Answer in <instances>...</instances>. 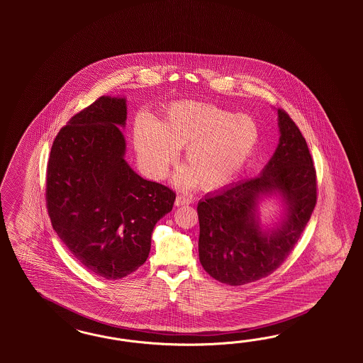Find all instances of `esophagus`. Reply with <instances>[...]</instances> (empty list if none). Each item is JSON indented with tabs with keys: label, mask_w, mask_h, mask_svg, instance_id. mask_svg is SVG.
<instances>
[{
	"label": "esophagus",
	"mask_w": 363,
	"mask_h": 363,
	"mask_svg": "<svg viewBox=\"0 0 363 363\" xmlns=\"http://www.w3.org/2000/svg\"><path fill=\"white\" fill-rule=\"evenodd\" d=\"M191 203L190 198L184 197V196H178L176 198V206H184V205H189Z\"/></svg>",
	"instance_id": "esophagus-1"
}]
</instances>
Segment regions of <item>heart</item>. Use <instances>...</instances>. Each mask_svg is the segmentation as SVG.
<instances>
[{"label":"heart","mask_w":363,"mask_h":363,"mask_svg":"<svg viewBox=\"0 0 363 363\" xmlns=\"http://www.w3.org/2000/svg\"><path fill=\"white\" fill-rule=\"evenodd\" d=\"M261 130L252 116L235 114L209 104L177 102L169 106L157 126L138 122L134 147L143 169L160 179L185 147L187 167L178 172L176 184L217 189L241 172L259 143Z\"/></svg>","instance_id":"1"}]
</instances>
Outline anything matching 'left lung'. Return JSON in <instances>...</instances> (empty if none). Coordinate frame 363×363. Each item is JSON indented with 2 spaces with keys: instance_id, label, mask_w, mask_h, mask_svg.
Wrapping results in <instances>:
<instances>
[{
  "instance_id": "1",
  "label": "left lung",
  "mask_w": 363,
  "mask_h": 363,
  "mask_svg": "<svg viewBox=\"0 0 363 363\" xmlns=\"http://www.w3.org/2000/svg\"><path fill=\"white\" fill-rule=\"evenodd\" d=\"M279 143L261 174L240 181L198 202L199 262L222 284L241 286L272 274L291 253L317 203V176L308 143L284 110ZM279 196L284 216L262 228L259 201Z\"/></svg>"
}]
</instances>
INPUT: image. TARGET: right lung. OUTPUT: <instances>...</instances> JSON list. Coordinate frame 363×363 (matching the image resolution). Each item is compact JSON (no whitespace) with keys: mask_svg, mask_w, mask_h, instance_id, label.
<instances>
[{"mask_svg":"<svg viewBox=\"0 0 363 363\" xmlns=\"http://www.w3.org/2000/svg\"><path fill=\"white\" fill-rule=\"evenodd\" d=\"M125 97L102 96L55 137L46 170L52 226L78 262L106 279L145 264L154 226L176 193L143 179L125 161Z\"/></svg>","mask_w":363,"mask_h":363,"instance_id":"1","label":"right lung"}]
</instances>
